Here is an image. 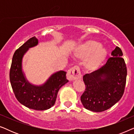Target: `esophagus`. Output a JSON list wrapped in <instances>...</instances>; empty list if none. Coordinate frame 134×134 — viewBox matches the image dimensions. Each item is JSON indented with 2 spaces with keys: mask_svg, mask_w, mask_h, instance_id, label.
I'll return each instance as SVG.
<instances>
[{
  "mask_svg": "<svg viewBox=\"0 0 134 134\" xmlns=\"http://www.w3.org/2000/svg\"><path fill=\"white\" fill-rule=\"evenodd\" d=\"M81 77V74L79 66H74L68 69L67 72V78L69 80L79 79Z\"/></svg>",
  "mask_w": 134,
  "mask_h": 134,
  "instance_id": "34e87169",
  "label": "esophagus"
}]
</instances>
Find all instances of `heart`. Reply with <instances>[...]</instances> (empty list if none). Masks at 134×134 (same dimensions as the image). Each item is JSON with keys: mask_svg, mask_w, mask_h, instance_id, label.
<instances>
[{"mask_svg": "<svg viewBox=\"0 0 134 134\" xmlns=\"http://www.w3.org/2000/svg\"><path fill=\"white\" fill-rule=\"evenodd\" d=\"M77 58L83 59V65L89 71L99 68L107 56V51L98 42L89 40L77 47L74 53Z\"/></svg>", "mask_w": 134, "mask_h": 134, "instance_id": "obj_1", "label": "heart"}]
</instances>
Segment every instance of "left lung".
Wrapping results in <instances>:
<instances>
[{
    "instance_id": "obj_1",
    "label": "left lung",
    "mask_w": 134,
    "mask_h": 134,
    "mask_svg": "<svg viewBox=\"0 0 134 134\" xmlns=\"http://www.w3.org/2000/svg\"><path fill=\"white\" fill-rule=\"evenodd\" d=\"M104 66L83 77L85 90L80 97L84 107L100 112L109 109L123 95L127 68L122 52L116 47Z\"/></svg>"
}]
</instances>
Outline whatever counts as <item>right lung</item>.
Returning a JSON list of instances; mask_svg holds the SVG:
<instances>
[{"mask_svg": "<svg viewBox=\"0 0 134 134\" xmlns=\"http://www.w3.org/2000/svg\"><path fill=\"white\" fill-rule=\"evenodd\" d=\"M35 36L31 38L15 51L10 71V80L16 99L25 107L36 110L50 109L55 104L58 91L68 82L66 72L54 73L41 86L31 85L25 79L22 71V59L29 48L37 45Z\"/></svg>", "mask_w": 134, "mask_h": 134, "instance_id": "add662e5", "label": "right lung"}]
</instances>
